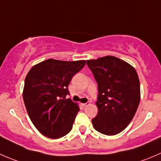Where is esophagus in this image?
Masks as SVG:
<instances>
[{
	"label": "esophagus",
	"mask_w": 161,
	"mask_h": 161,
	"mask_svg": "<svg viewBox=\"0 0 161 161\" xmlns=\"http://www.w3.org/2000/svg\"><path fill=\"white\" fill-rule=\"evenodd\" d=\"M90 105V102H87V103H83V104H81V105L83 106V107H87V105Z\"/></svg>",
	"instance_id": "esophagus-1"
}]
</instances>
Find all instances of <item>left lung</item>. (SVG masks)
Returning <instances> with one entry per match:
<instances>
[{"instance_id":"left-lung-1","label":"left lung","mask_w":161,"mask_h":161,"mask_svg":"<svg viewBox=\"0 0 161 161\" xmlns=\"http://www.w3.org/2000/svg\"><path fill=\"white\" fill-rule=\"evenodd\" d=\"M98 86L96 130L107 136L123 131L133 119L140 101L138 74L132 66L115 56L87 60Z\"/></svg>"}]
</instances>
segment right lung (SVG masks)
<instances>
[{"label":"right lung","mask_w":161,"mask_h":161,"mask_svg":"<svg viewBox=\"0 0 161 161\" xmlns=\"http://www.w3.org/2000/svg\"><path fill=\"white\" fill-rule=\"evenodd\" d=\"M85 62L49 59L33 66L28 73L23 100L31 122L45 136L59 139L72 130L80 108L77 103L66 99L67 87Z\"/></svg>","instance_id":"1"}]
</instances>
